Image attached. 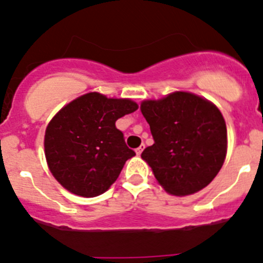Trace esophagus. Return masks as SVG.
<instances>
[{"label":"esophagus","mask_w":263,"mask_h":263,"mask_svg":"<svg viewBox=\"0 0 263 263\" xmlns=\"http://www.w3.org/2000/svg\"><path fill=\"white\" fill-rule=\"evenodd\" d=\"M144 147H145V145H141V146L137 147V149L135 150V152H136V154L137 155H141V153H142V150H144Z\"/></svg>","instance_id":"34e87169"}]
</instances>
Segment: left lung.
<instances>
[{"mask_svg":"<svg viewBox=\"0 0 263 263\" xmlns=\"http://www.w3.org/2000/svg\"><path fill=\"white\" fill-rule=\"evenodd\" d=\"M154 144L142 152L158 183L171 195L195 194L212 182L225 162L228 131L220 109L205 98L175 91L141 101Z\"/></svg>","mask_w":263,"mask_h":263,"instance_id":"left-lung-1","label":"left lung"}]
</instances>
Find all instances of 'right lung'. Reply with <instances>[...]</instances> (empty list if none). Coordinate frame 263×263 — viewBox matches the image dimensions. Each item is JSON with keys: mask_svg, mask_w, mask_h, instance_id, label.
I'll use <instances>...</instances> for the list:
<instances>
[{"mask_svg": "<svg viewBox=\"0 0 263 263\" xmlns=\"http://www.w3.org/2000/svg\"><path fill=\"white\" fill-rule=\"evenodd\" d=\"M137 108L131 99L100 92L85 93L63 106L48 122L43 140L46 162L56 181L83 198L105 193L135 157L116 121Z\"/></svg>", "mask_w": 263, "mask_h": 263, "instance_id": "add662e5", "label": "right lung"}]
</instances>
